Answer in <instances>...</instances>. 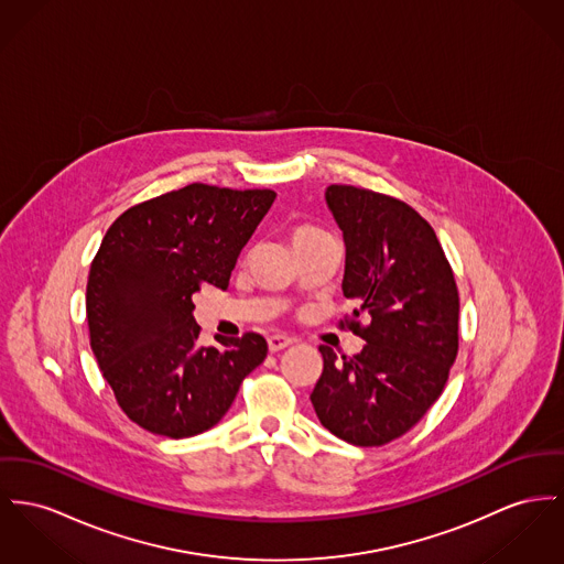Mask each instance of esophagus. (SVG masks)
<instances>
[{
    "instance_id": "34e87169",
    "label": "esophagus",
    "mask_w": 564,
    "mask_h": 564,
    "mask_svg": "<svg viewBox=\"0 0 564 564\" xmlns=\"http://www.w3.org/2000/svg\"><path fill=\"white\" fill-rule=\"evenodd\" d=\"M267 344H269V350H271V352H278V350L291 346L293 338H289V336H269Z\"/></svg>"
}]
</instances>
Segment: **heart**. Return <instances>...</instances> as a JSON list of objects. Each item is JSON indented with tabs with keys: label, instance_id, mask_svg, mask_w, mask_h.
<instances>
[{
	"label": "heart",
	"instance_id": "1",
	"mask_svg": "<svg viewBox=\"0 0 564 564\" xmlns=\"http://www.w3.org/2000/svg\"><path fill=\"white\" fill-rule=\"evenodd\" d=\"M321 237H327V235H325L323 230L314 228V226H297V228L293 230V243H295V248L301 246V243H307V241L321 239Z\"/></svg>",
	"mask_w": 564,
	"mask_h": 564
}]
</instances>
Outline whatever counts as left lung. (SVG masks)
<instances>
[{"mask_svg":"<svg viewBox=\"0 0 564 564\" xmlns=\"http://www.w3.org/2000/svg\"><path fill=\"white\" fill-rule=\"evenodd\" d=\"M346 259L341 293L359 303L348 327L361 352L321 346L323 375L310 400L321 423L357 447L406 434L441 398L457 355L459 297L434 228L406 203L355 186H329ZM368 311L373 323L359 328Z\"/></svg>","mask_w":564,"mask_h":564,"instance_id":"1","label":"left lung"}]
</instances>
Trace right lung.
<instances>
[{
	"instance_id": "right-lung-1",
	"label": "right lung",
	"mask_w": 564,
	"mask_h": 564,
	"mask_svg": "<svg viewBox=\"0 0 564 564\" xmlns=\"http://www.w3.org/2000/svg\"><path fill=\"white\" fill-rule=\"evenodd\" d=\"M275 198L273 189L189 184L123 212L87 280L91 350L117 404L151 434L214 427L267 357L259 334L200 346L192 295L226 291L230 271Z\"/></svg>"
}]
</instances>
